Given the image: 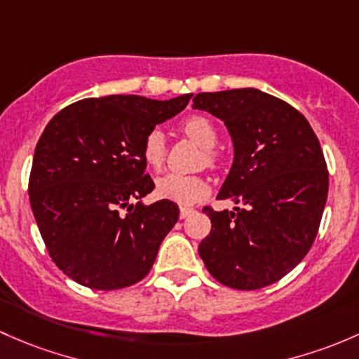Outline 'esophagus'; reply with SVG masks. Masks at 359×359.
<instances>
[{"label":"esophagus","mask_w":359,"mask_h":359,"mask_svg":"<svg viewBox=\"0 0 359 359\" xmlns=\"http://www.w3.org/2000/svg\"><path fill=\"white\" fill-rule=\"evenodd\" d=\"M194 212H195V209H191V207H180L181 219H187V217H190Z\"/></svg>","instance_id":"34e87169"}]
</instances>
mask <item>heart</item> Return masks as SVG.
I'll return each mask as SVG.
<instances>
[{
  "instance_id": "1",
  "label": "heart",
  "mask_w": 359,
  "mask_h": 359,
  "mask_svg": "<svg viewBox=\"0 0 359 359\" xmlns=\"http://www.w3.org/2000/svg\"><path fill=\"white\" fill-rule=\"evenodd\" d=\"M184 135L204 149V162L207 168L217 169L221 164V155L214 147L217 143L216 126L210 123L205 116L195 114L187 117L181 124ZM142 154L147 165L154 171L164 168L168 158V143L161 129H152L145 135L142 145ZM155 191L161 198L178 202V204L190 205L204 198L209 191V183L198 175H180V172H168L161 176L155 183Z\"/></svg>"
}]
</instances>
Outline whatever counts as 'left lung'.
Instances as JSON below:
<instances>
[{
    "label": "left lung",
    "instance_id": "1",
    "mask_svg": "<svg viewBox=\"0 0 359 359\" xmlns=\"http://www.w3.org/2000/svg\"><path fill=\"white\" fill-rule=\"evenodd\" d=\"M194 109L224 121L235 161L217 198L204 207L210 233L198 245L223 285L257 290L282 280L315 242L328 195V169L315 131L297 109L254 88L198 93Z\"/></svg>",
    "mask_w": 359,
    "mask_h": 359
}]
</instances>
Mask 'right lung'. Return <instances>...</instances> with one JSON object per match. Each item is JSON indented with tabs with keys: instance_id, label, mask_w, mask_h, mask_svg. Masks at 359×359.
<instances>
[{
	"instance_id": "right-lung-1",
	"label": "right lung",
	"mask_w": 359,
	"mask_h": 359,
	"mask_svg": "<svg viewBox=\"0 0 359 359\" xmlns=\"http://www.w3.org/2000/svg\"><path fill=\"white\" fill-rule=\"evenodd\" d=\"M138 95L84 98L62 109L36 145L29 201L51 261L97 290L135 285L180 217L175 202L133 204L154 190L143 138L188 105Z\"/></svg>"
}]
</instances>
